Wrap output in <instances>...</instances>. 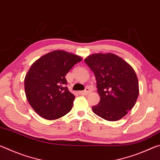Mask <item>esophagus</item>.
Wrapping results in <instances>:
<instances>
[{"mask_svg":"<svg viewBox=\"0 0 160 160\" xmlns=\"http://www.w3.org/2000/svg\"><path fill=\"white\" fill-rule=\"evenodd\" d=\"M91 92V90L90 88H87L84 91H80L79 92V93L80 94H82V95H88Z\"/></svg>","mask_w":160,"mask_h":160,"instance_id":"obj_1","label":"esophagus"}]
</instances>
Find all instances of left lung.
I'll list each match as a JSON object with an SVG mask.
<instances>
[{"label":"left lung","mask_w":160,"mask_h":160,"mask_svg":"<svg viewBox=\"0 0 160 160\" xmlns=\"http://www.w3.org/2000/svg\"><path fill=\"white\" fill-rule=\"evenodd\" d=\"M97 80L99 104L93 112L109 121L122 118L131 110L139 94V84L134 69L112 53H94L85 59Z\"/></svg>","instance_id":"1"}]
</instances>
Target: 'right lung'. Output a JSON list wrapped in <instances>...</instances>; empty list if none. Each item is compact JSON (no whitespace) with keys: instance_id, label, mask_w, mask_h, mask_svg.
<instances>
[{"instance_id":"obj_1","label":"right lung","mask_w":160,"mask_h":160,"mask_svg":"<svg viewBox=\"0 0 160 160\" xmlns=\"http://www.w3.org/2000/svg\"><path fill=\"white\" fill-rule=\"evenodd\" d=\"M82 57L61 50L45 54L32 65L25 78L27 99L35 112L47 120L68 113L75 96L66 85V74Z\"/></svg>"}]
</instances>
